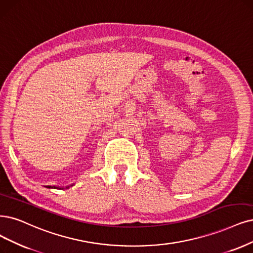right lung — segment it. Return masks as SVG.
Wrapping results in <instances>:
<instances>
[{
  "label": "right lung",
  "instance_id": "1",
  "mask_svg": "<svg viewBox=\"0 0 253 253\" xmlns=\"http://www.w3.org/2000/svg\"><path fill=\"white\" fill-rule=\"evenodd\" d=\"M46 188H49V189H51V188H54V189H55V186H51V185H48V186H46ZM56 189H57V188H56Z\"/></svg>",
  "mask_w": 253,
  "mask_h": 253
}]
</instances>
